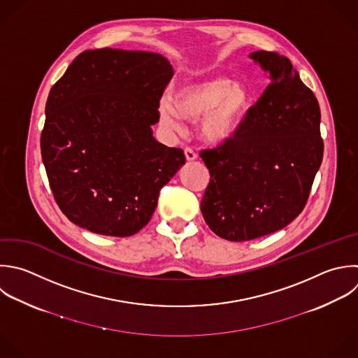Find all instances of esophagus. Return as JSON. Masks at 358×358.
I'll use <instances>...</instances> for the list:
<instances>
[{"label":"esophagus","instance_id":"1","mask_svg":"<svg viewBox=\"0 0 358 358\" xmlns=\"http://www.w3.org/2000/svg\"><path fill=\"white\" fill-rule=\"evenodd\" d=\"M185 157H186V161H189V162H193L197 159V154L192 148L185 150Z\"/></svg>","mask_w":358,"mask_h":358}]
</instances>
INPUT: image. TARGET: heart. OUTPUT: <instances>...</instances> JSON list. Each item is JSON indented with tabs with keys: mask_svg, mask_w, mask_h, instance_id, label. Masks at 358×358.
<instances>
[{
	"mask_svg": "<svg viewBox=\"0 0 358 358\" xmlns=\"http://www.w3.org/2000/svg\"><path fill=\"white\" fill-rule=\"evenodd\" d=\"M252 96L246 87L231 78L213 76L180 85L172 99L158 106L161 122L172 129H180V120L196 122L199 138L211 147L229 143L239 133Z\"/></svg>",
	"mask_w": 358,
	"mask_h": 358,
	"instance_id": "heart-1",
	"label": "heart"
}]
</instances>
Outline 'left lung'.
I'll return each instance as SVG.
<instances>
[{"mask_svg": "<svg viewBox=\"0 0 358 358\" xmlns=\"http://www.w3.org/2000/svg\"><path fill=\"white\" fill-rule=\"evenodd\" d=\"M270 84L229 143L200 152L210 171L201 214L227 241L256 239L287 227L303 210L323 158L320 109L291 62L249 55Z\"/></svg>", "mask_w": 358, "mask_h": 358, "instance_id": "8db88e82", "label": "left lung"}]
</instances>
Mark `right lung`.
Returning <instances> with one entry per match:
<instances>
[{
    "label": "right lung",
    "mask_w": 358,
    "mask_h": 358,
    "mask_svg": "<svg viewBox=\"0 0 358 358\" xmlns=\"http://www.w3.org/2000/svg\"><path fill=\"white\" fill-rule=\"evenodd\" d=\"M172 76L158 53L108 48L81 53L50 90L42 159L76 225L124 238L151 220L159 190L186 162L152 136Z\"/></svg>",
    "instance_id": "1"
}]
</instances>
